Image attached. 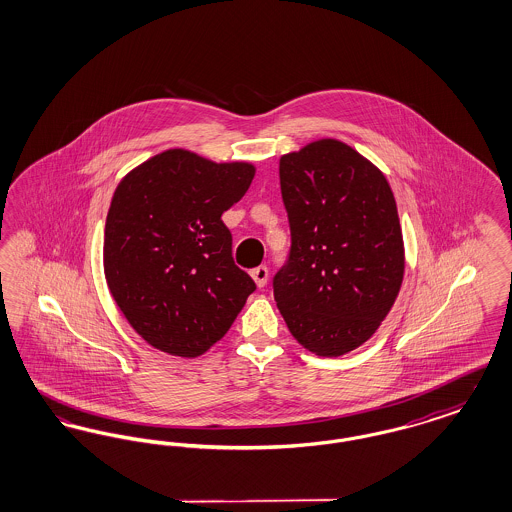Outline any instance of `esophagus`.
<instances>
[{
    "label": "esophagus",
    "instance_id": "esophagus-1",
    "mask_svg": "<svg viewBox=\"0 0 512 512\" xmlns=\"http://www.w3.org/2000/svg\"><path fill=\"white\" fill-rule=\"evenodd\" d=\"M251 278L255 280V284L259 286V288H263V286H267L268 280V268L265 265H261V267L253 268L251 270Z\"/></svg>",
    "mask_w": 512,
    "mask_h": 512
}]
</instances>
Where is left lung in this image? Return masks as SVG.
Listing matches in <instances>:
<instances>
[{
    "instance_id": "1",
    "label": "left lung",
    "mask_w": 512,
    "mask_h": 512,
    "mask_svg": "<svg viewBox=\"0 0 512 512\" xmlns=\"http://www.w3.org/2000/svg\"><path fill=\"white\" fill-rule=\"evenodd\" d=\"M292 230L274 299L293 338L340 357L378 330L405 272L397 205L384 172L340 140L322 138L280 157Z\"/></svg>"
}]
</instances>
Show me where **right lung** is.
Listing matches in <instances>:
<instances>
[{
  "label": "right lung",
  "instance_id": "right-lung-1",
  "mask_svg": "<svg viewBox=\"0 0 512 512\" xmlns=\"http://www.w3.org/2000/svg\"><path fill=\"white\" fill-rule=\"evenodd\" d=\"M253 176L251 163L167 149L119 182L105 220V280L128 324L155 349L203 355L255 292L234 265L220 219Z\"/></svg>",
  "mask_w": 512,
  "mask_h": 512
}]
</instances>
